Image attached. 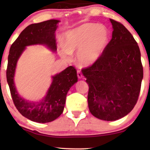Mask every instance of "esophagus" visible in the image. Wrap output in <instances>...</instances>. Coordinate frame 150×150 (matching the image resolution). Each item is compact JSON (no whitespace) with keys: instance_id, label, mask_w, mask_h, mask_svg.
I'll return each instance as SVG.
<instances>
[{"instance_id":"esophagus-1","label":"esophagus","mask_w":150,"mask_h":150,"mask_svg":"<svg viewBox=\"0 0 150 150\" xmlns=\"http://www.w3.org/2000/svg\"><path fill=\"white\" fill-rule=\"evenodd\" d=\"M77 76H78V78H79V79H82V78H83V74L81 73V70H77Z\"/></svg>"}]
</instances>
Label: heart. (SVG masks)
<instances>
[{
  "mask_svg": "<svg viewBox=\"0 0 150 150\" xmlns=\"http://www.w3.org/2000/svg\"><path fill=\"white\" fill-rule=\"evenodd\" d=\"M109 32L105 26L95 23H85L69 30L65 35L64 48L60 51L65 59L78 52L77 60L83 66L95 63L107 46Z\"/></svg>",
  "mask_w": 150,
  "mask_h": 150,
  "instance_id": "b5f03b06",
  "label": "heart"
}]
</instances>
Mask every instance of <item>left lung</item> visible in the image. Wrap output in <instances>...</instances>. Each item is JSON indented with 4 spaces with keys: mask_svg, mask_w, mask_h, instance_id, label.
Instances as JSON below:
<instances>
[{
    "mask_svg": "<svg viewBox=\"0 0 150 150\" xmlns=\"http://www.w3.org/2000/svg\"><path fill=\"white\" fill-rule=\"evenodd\" d=\"M113 31L100 59L82 69L89 85L91 113L104 121H115L134 107L143 77L141 52L132 34L120 22L110 19Z\"/></svg>",
    "mask_w": 150,
    "mask_h": 150,
    "instance_id": "8db88e82",
    "label": "left lung"
}]
</instances>
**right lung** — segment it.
Here are the masks:
<instances>
[{
	"label": "right lung",
	"instance_id": "1",
	"mask_svg": "<svg viewBox=\"0 0 150 150\" xmlns=\"http://www.w3.org/2000/svg\"><path fill=\"white\" fill-rule=\"evenodd\" d=\"M57 20H49L32 24L22 30L11 46L8 56L7 81L12 100L22 115L38 123H48L56 120L62 114L69 89L78 81L76 69L69 66L61 73L52 76V82L47 95L42 102H30L22 98L16 89L13 77L16 63L26 46L44 44L53 51L57 50L55 30Z\"/></svg>",
	"mask_w": 150,
	"mask_h": 150
}]
</instances>
